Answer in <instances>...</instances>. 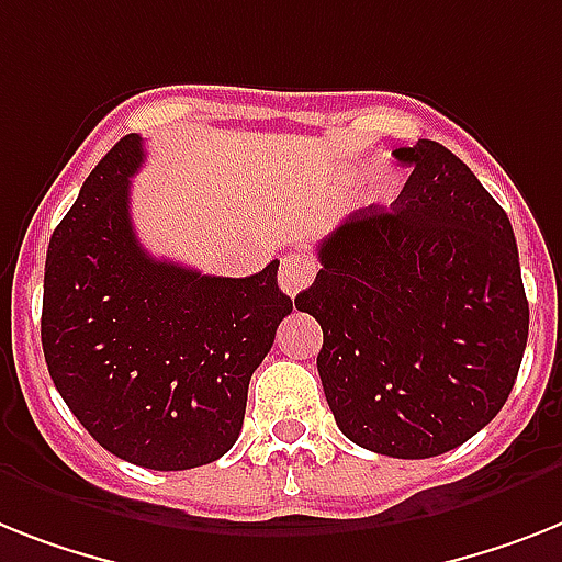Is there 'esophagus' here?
<instances>
[{
  "label": "esophagus",
  "mask_w": 562,
  "mask_h": 562,
  "mask_svg": "<svg viewBox=\"0 0 562 562\" xmlns=\"http://www.w3.org/2000/svg\"><path fill=\"white\" fill-rule=\"evenodd\" d=\"M315 278V261L307 255H286L284 263H281V272H278V281H281V290L286 295H299L304 286H310V281Z\"/></svg>",
  "instance_id": "34e87169"
}]
</instances>
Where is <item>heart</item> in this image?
<instances>
[{
  "mask_svg": "<svg viewBox=\"0 0 562 562\" xmlns=\"http://www.w3.org/2000/svg\"><path fill=\"white\" fill-rule=\"evenodd\" d=\"M402 180L393 169H375L368 180V198L373 203H391L398 194Z\"/></svg>",
  "mask_w": 562,
  "mask_h": 562,
  "instance_id": "obj_1",
  "label": "heart"
}]
</instances>
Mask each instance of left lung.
<instances>
[{"label":"left lung","mask_w":562,"mask_h":562,"mask_svg":"<svg viewBox=\"0 0 562 562\" xmlns=\"http://www.w3.org/2000/svg\"><path fill=\"white\" fill-rule=\"evenodd\" d=\"M411 178L322 240L295 307L322 324L338 430L396 459L453 451L503 411L528 341L512 221L437 140L393 151Z\"/></svg>","instance_id":"1"}]
</instances>
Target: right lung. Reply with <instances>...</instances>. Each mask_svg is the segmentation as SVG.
Wrapping results in <instances>:
<instances>
[{
  "mask_svg": "<svg viewBox=\"0 0 562 562\" xmlns=\"http://www.w3.org/2000/svg\"><path fill=\"white\" fill-rule=\"evenodd\" d=\"M143 140L128 134L50 235L42 353L59 396L114 457L209 465L238 442L255 368L292 313L278 261L249 278L151 258L132 226Z\"/></svg>",
  "mask_w": 562,
  "mask_h": 562,
  "instance_id": "obj_1",
  "label": "right lung"
}]
</instances>
